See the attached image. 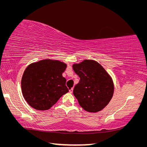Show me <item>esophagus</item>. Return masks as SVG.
Wrapping results in <instances>:
<instances>
[{"label":"esophagus","instance_id":"obj_1","mask_svg":"<svg viewBox=\"0 0 147 147\" xmlns=\"http://www.w3.org/2000/svg\"><path fill=\"white\" fill-rule=\"evenodd\" d=\"M73 90H74V88H71L69 89V92L70 93H72L73 92Z\"/></svg>","mask_w":147,"mask_h":147}]
</instances>
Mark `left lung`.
<instances>
[{"mask_svg":"<svg viewBox=\"0 0 147 147\" xmlns=\"http://www.w3.org/2000/svg\"><path fill=\"white\" fill-rule=\"evenodd\" d=\"M73 69L80 78L74 90L80 105L89 112L103 109L113 94V83L110 75L100 64L92 60L74 64Z\"/></svg>","mask_w":147,"mask_h":147,"instance_id":"left-lung-1","label":"left lung"}]
</instances>
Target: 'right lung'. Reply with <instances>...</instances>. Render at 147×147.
I'll list each match as a JSON object with an SVG mask.
<instances>
[{
  "mask_svg": "<svg viewBox=\"0 0 147 147\" xmlns=\"http://www.w3.org/2000/svg\"><path fill=\"white\" fill-rule=\"evenodd\" d=\"M67 67L57 60L45 59L29 65L21 80L23 96L32 107L46 110L69 92L63 73Z\"/></svg>",
  "mask_w": 147,
  "mask_h": 147,
  "instance_id": "obj_1",
  "label": "right lung"
}]
</instances>
